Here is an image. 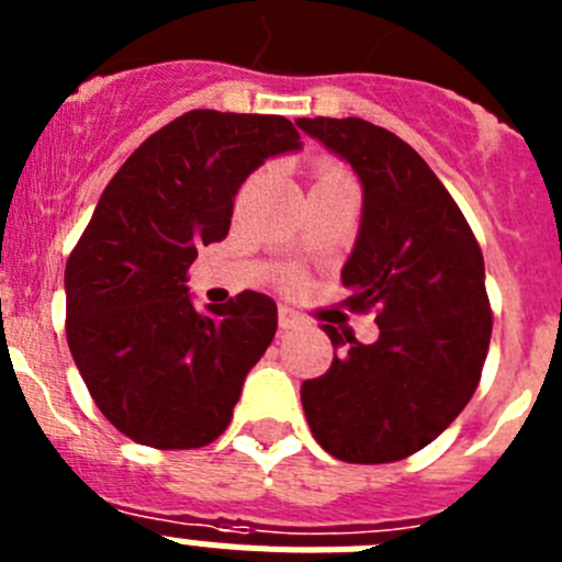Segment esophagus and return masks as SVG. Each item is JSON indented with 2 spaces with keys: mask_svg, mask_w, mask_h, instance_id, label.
Wrapping results in <instances>:
<instances>
[{
  "mask_svg": "<svg viewBox=\"0 0 562 562\" xmlns=\"http://www.w3.org/2000/svg\"><path fill=\"white\" fill-rule=\"evenodd\" d=\"M301 321H304V317L297 315V312H292L290 306H281V310H278V324H281V329H295Z\"/></svg>",
  "mask_w": 562,
  "mask_h": 562,
  "instance_id": "esophagus-1",
  "label": "esophagus"
}]
</instances>
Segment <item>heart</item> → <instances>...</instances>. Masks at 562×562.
Wrapping results in <instances>:
<instances>
[{
	"label": "heart",
	"instance_id": "1",
	"mask_svg": "<svg viewBox=\"0 0 562 562\" xmlns=\"http://www.w3.org/2000/svg\"><path fill=\"white\" fill-rule=\"evenodd\" d=\"M340 177H346V173L340 171V168H321L317 171V182H326V180H340ZM315 182V186H317Z\"/></svg>",
	"mask_w": 562,
	"mask_h": 562
}]
</instances>
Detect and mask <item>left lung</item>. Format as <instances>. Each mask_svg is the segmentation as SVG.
<instances>
[{
    "mask_svg": "<svg viewBox=\"0 0 562 562\" xmlns=\"http://www.w3.org/2000/svg\"><path fill=\"white\" fill-rule=\"evenodd\" d=\"M295 123L360 177L362 216L340 272L342 304L374 310L380 326L374 342H360L324 324L340 355L301 385L306 422L340 461L408 459L479 389L493 335L484 256L448 188L394 132L360 117Z\"/></svg>",
    "mask_w": 562,
    "mask_h": 562,
    "instance_id": "obj_1",
    "label": "left lung"
}]
</instances>
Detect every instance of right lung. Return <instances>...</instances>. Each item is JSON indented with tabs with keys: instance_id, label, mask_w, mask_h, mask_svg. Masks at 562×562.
Segmentation results:
<instances>
[{
	"instance_id": "add662e5",
	"label": "right lung",
	"mask_w": 562,
	"mask_h": 562,
	"mask_svg": "<svg viewBox=\"0 0 562 562\" xmlns=\"http://www.w3.org/2000/svg\"><path fill=\"white\" fill-rule=\"evenodd\" d=\"M297 148L281 114L193 109L154 132L101 193L64 270L67 342L101 414L137 445L205 448L231 425L278 306L247 290L200 312L188 267L196 247L227 236L241 182Z\"/></svg>"
}]
</instances>
